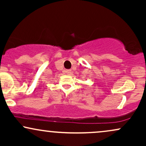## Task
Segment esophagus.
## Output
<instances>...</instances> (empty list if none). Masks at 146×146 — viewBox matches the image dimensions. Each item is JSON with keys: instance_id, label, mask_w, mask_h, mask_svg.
<instances>
[{"instance_id": "esophagus-1", "label": "esophagus", "mask_w": 146, "mask_h": 146, "mask_svg": "<svg viewBox=\"0 0 146 146\" xmlns=\"http://www.w3.org/2000/svg\"><path fill=\"white\" fill-rule=\"evenodd\" d=\"M66 74L67 75H71V71H70V70H67V71H66Z\"/></svg>"}]
</instances>
